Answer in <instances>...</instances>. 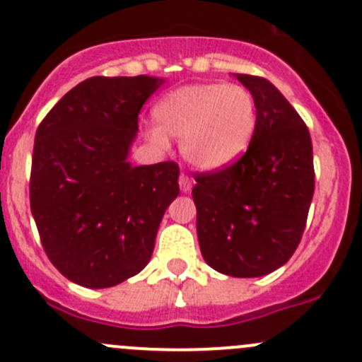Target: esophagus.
Returning a JSON list of instances; mask_svg holds the SVG:
<instances>
[{"mask_svg":"<svg viewBox=\"0 0 362 362\" xmlns=\"http://www.w3.org/2000/svg\"><path fill=\"white\" fill-rule=\"evenodd\" d=\"M179 188H181V192H183V194H188V192L192 190V179L188 177L187 174L179 175Z\"/></svg>","mask_w":362,"mask_h":362,"instance_id":"1","label":"esophagus"}]
</instances>
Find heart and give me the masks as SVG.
<instances>
[{
    "label": "heart",
    "mask_w": 362,
    "mask_h": 362,
    "mask_svg": "<svg viewBox=\"0 0 362 362\" xmlns=\"http://www.w3.org/2000/svg\"><path fill=\"white\" fill-rule=\"evenodd\" d=\"M154 119L158 126L147 127L151 142L165 147L167 136L177 139L188 165L216 172L247 153L257 127V106L242 85L190 83L165 94L154 106Z\"/></svg>",
    "instance_id": "1"
}]
</instances>
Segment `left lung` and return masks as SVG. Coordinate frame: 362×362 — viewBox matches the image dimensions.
<instances>
[{
  "label": "left lung",
  "instance_id": "1",
  "mask_svg": "<svg viewBox=\"0 0 362 362\" xmlns=\"http://www.w3.org/2000/svg\"><path fill=\"white\" fill-rule=\"evenodd\" d=\"M233 76L256 99V133L235 165L199 174L192 197L206 263L230 277H261L300 243L315 194L313 146L304 120L270 81Z\"/></svg>",
  "mask_w": 362,
  "mask_h": 362
}]
</instances>
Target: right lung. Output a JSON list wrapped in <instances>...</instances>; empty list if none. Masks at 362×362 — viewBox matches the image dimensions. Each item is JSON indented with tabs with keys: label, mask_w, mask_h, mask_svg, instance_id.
Here are the masks:
<instances>
[{
	"label": "right lung",
	"mask_w": 362,
	"mask_h": 362,
	"mask_svg": "<svg viewBox=\"0 0 362 362\" xmlns=\"http://www.w3.org/2000/svg\"><path fill=\"white\" fill-rule=\"evenodd\" d=\"M165 83L154 76H94L40 122L30 206L42 247L64 277L112 288L149 263L158 227L179 194L174 161L127 160L144 103Z\"/></svg>",
	"instance_id": "obj_1"
}]
</instances>
